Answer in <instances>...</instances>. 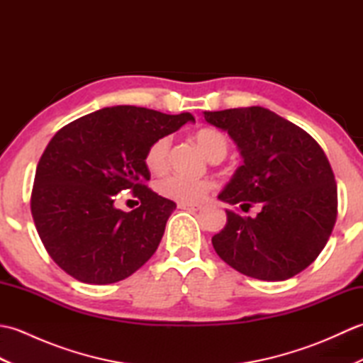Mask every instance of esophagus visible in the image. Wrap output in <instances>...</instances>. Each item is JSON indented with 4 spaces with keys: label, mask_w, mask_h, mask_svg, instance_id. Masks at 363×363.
<instances>
[{
    "label": "esophagus",
    "mask_w": 363,
    "mask_h": 363,
    "mask_svg": "<svg viewBox=\"0 0 363 363\" xmlns=\"http://www.w3.org/2000/svg\"><path fill=\"white\" fill-rule=\"evenodd\" d=\"M177 209L181 211H189V212H195L201 209V206L199 204H187V203H179L177 204Z\"/></svg>",
    "instance_id": "obj_1"
}]
</instances>
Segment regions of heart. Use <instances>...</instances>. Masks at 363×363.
<instances>
[{
  "label": "heart",
  "mask_w": 363,
  "mask_h": 363,
  "mask_svg": "<svg viewBox=\"0 0 363 363\" xmlns=\"http://www.w3.org/2000/svg\"><path fill=\"white\" fill-rule=\"evenodd\" d=\"M195 142L211 162H220L226 157L229 143L226 135L220 130L212 128L199 129L195 133ZM169 146H172V138L168 135L159 137L148 146L145 154V165L150 172L160 173L167 168ZM156 190L160 196L172 199V201L191 204L199 203L209 194L211 182L206 179H187V177L177 174H168L157 181Z\"/></svg>",
  "instance_id": "obj_1"
}]
</instances>
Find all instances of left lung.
Segmentation results:
<instances>
[{"mask_svg": "<svg viewBox=\"0 0 363 363\" xmlns=\"http://www.w3.org/2000/svg\"><path fill=\"white\" fill-rule=\"evenodd\" d=\"M237 143L243 165L218 199L256 217L226 211L212 245L237 272L260 281H285L325 248L337 220V184L321 146L304 129L260 106L204 112Z\"/></svg>", "mask_w": 363, "mask_h": 363, "instance_id": "1", "label": "left lung"}]
</instances>
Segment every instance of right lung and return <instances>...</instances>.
<instances>
[{
  "mask_svg": "<svg viewBox=\"0 0 363 363\" xmlns=\"http://www.w3.org/2000/svg\"><path fill=\"white\" fill-rule=\"evenodd\" d=\"M187 121L146 107L115 106L68 123L46 146L35 169L30 212L51 259L86 284L126 279L156 252L172 199L146 187L148 146ZM129 189L141 206L123 213L114 206Z\"/></svg>",
  "mask_w": 363,
  "mask_h": 363,
  "instance_id": "1",
  "label": "right lung"
}]
</instances>
